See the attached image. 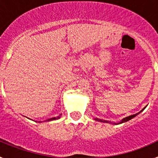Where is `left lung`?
Returning a JSON list of instances; mask_svg holds the SVG:
<instances>
[{
    "mask_svg": "<svg viewBox=\"0 0 158 158\" xmlns=\"http://www.w3.org/2000/svg\"><path fill=\"white\" fill-rule=\"evenodd\" d=\"M140 111V112H141ZM140 112H139V113H137V114H135V115H130V116H128V117H126V118H124L123 119H122V121H120V123H118V124H119V123H125V122H127V121H128V120H130V119H131V118H133L134 117H135L137 115H138V114H139V113ZM95 120H97V121H100V122H107V121H102L101 119H100V118H95Z\"/></svg>",
    "mask_w": 158,
    "mask_h": 158,
    "instance_id": "1",
    "label": "left lung"
}]
</instances>
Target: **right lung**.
<instances>
[{
  "label": "right lung",
  "instance_id": "add662e5",
  "mask_svg": "<svg viewBox=\"0 0 158 158\" xmlns=\"http://www.w3.org/2000/svg\"><path fill=\"white\" fill-rule=\"evenodd\" d=\"M60 116H58V117H54V118H49L48 120L47 121H50V120H54V119H57V118H59Z\"/></svg>",
  "mask_w": 158,
  "mask_h": 158
}]
</instances>
